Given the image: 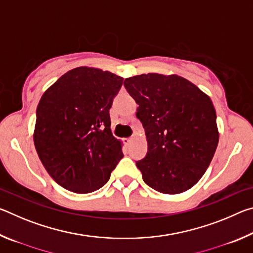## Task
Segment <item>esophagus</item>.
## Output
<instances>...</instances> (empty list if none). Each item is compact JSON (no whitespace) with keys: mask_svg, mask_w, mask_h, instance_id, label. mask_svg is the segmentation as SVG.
<instances>
[{"mask_svg":"<svg viewBox=\"0 0 253 253\" xmlns=\"http://www.w3.org/2000/svg\"><path fill=\"white\" fill-rule=\"evenodd\" d=\"M132 140H134V137H130V138H126L125 142H126L127 145H129V144H131Z\"/></svg>","mask_w":253,"mask_h":253,"instance_id":"obj_1","label":"esophagus"}]
</instances>
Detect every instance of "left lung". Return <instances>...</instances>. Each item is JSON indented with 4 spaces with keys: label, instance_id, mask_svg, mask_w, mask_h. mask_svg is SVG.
I'll list each match as a JSON object with an SVG mask.
<instances>
[{
    "label": "left lung",
    "instance_id": "obj_1",
    "mask_svg": "<svg viewBox=\"0 0 253 253\" xmlns=\"http://www.w3.org/2000/svg\"><path fill=\"white\" fill-rule=\"evenodd\" d=\"M124 85L138 104L136 116L148 152L136 162L144 182L164 194H179L203 176L219 143L212 100L177 75L134 76Z\"/></svg>",
    "mask_w": 253,
    "mask_h": 253
}]
</instances>
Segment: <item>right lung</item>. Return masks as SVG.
<instances>
[{"label":"right lung","instance_id":"obj_1","mask_svg":"<svg viewBox=\"0 0 253 253\" xmlns=\"http://www.w3.org/2000/svg\"><path fill=\"white\" fill-rule=\"evenodd\" d=\"M124 78L78 67L42 95L33 140L44 169L59 185L78 194L108 182L122 160V142L110 129L109 109Z\"/></svg>","mask_w":253,"mask_h":253}]
</instances>
